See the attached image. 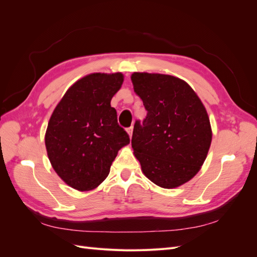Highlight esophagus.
Returning <instances> with one entry per match:
<instances>
[{"instance_id":"34e87169","label":"esophagus","mask_w":257,"mask_h":257,"mask_svg":"<svg viewBox=\"0 0 257 257\" xmlns=\"http://www.w3.org/2000/svg\"><path fill=\"white\" fill-rule=\"evenodd\" d=\"M133 130H134L133 126H131V127L126 128V132H127V134H128L130 137H132V135H133Z\"/></svg>"}]
</instances>
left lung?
<instances>
[{"instance_id":"obj_1","label":"left lung","mask_w":257,"mask_h":257,"mask_svg":"<svg viewBox=\"0 0 257 257\" xmlns=\"http://www.w3.org/2000/svg\"><path fill=\"white\" fill-rule=\"evenodd\" d=\"M134 91L148 111L132 137L144 175L161 188L190 181L203 166L212 141L204 104L190 85L175 76L134 73Z\"/></svg>"}]
</instances>
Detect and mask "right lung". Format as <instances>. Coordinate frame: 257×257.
I'll return each mask as SVG.
<instances>
[{
    "mask_svg": "<svg viewBox=\"0 0 257 257\" xmlns=\"http://www.w3.org/2000/svg\"><path fill=\"white\" fill-rule=\"evenodd\" d=\"M123 80L122 73L84 76L69 87L50 116L45 134L48 159L54 172L75 190L97 188L118 151L130 144L110 105Z\"/></svg>",
    "mask_w": 257,
    "mask_h": 257,
    "instance_id": "1",
    "label": "right lung"
}]
</instances>
